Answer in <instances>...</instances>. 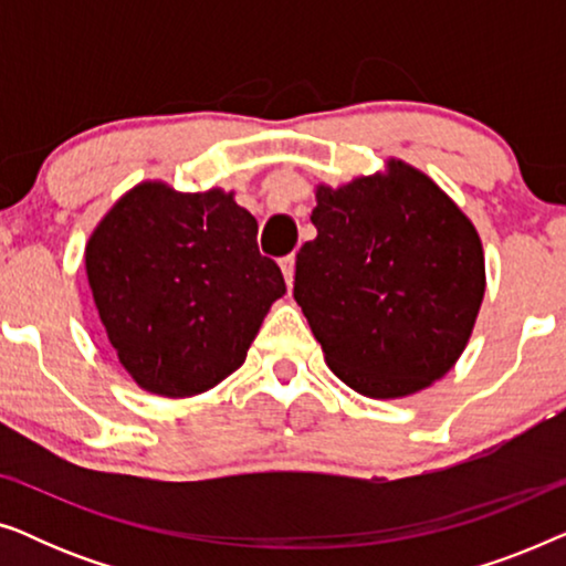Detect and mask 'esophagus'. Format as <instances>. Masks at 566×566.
Wrapping results in <instances>:
<instances>
[{"label": "esophagus", "mask_w": 566, "mask_h": 566, "mask_svg": "<svg viewBox=\"0 0 566 566\" xmlns=\"http://www.w3.org/2000/svg\"><path fill=\"white\" fill-rule=\"evenodd\" d=\"M281 270H283V277L285 283H293V273H296V258L293 254H285V258L281 260Z\"/></svg>", "instance_id": "esophagus-1"}]
</instances>
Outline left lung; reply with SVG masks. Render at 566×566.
I'll use <instances>...</instances> for the list:
<instances>
[{
	"label": "left lung",
	"instance_id": "left-lung-1",
	"mask_svg": "<svg viewBox=\"0 0 566 566\" xmlns=\"http://www.w3.org/2000/svg\"><path fill=\"white\" fill-rule=\"evenodd\" d=\"M316 239L296 254L293 298L327 366L363 397H407L446 376L484 298L476 229L430 177L389 175L316 190Z\"/></svg>",
	"mask_w": 566,
	"mask_h": 566
}]
</instances>
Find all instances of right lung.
Segmentation results:
<instances>
[{"instance_id":"obj_1","label":"right lung","mask_w":566,"mask_h":566,"mask_svg":"<svg viewBox=\"0 0 566 566\" xmlns=\"http://www.w3.org/2000/svg\"><path fill=\"white\" fill-rule=\"evenodd\" d=\"M87 277L111 345L142 389L192 397L247 358L285 293L258 250V221L231 192L144 182L99 221Z\"/></svg>"}]
</instances>
